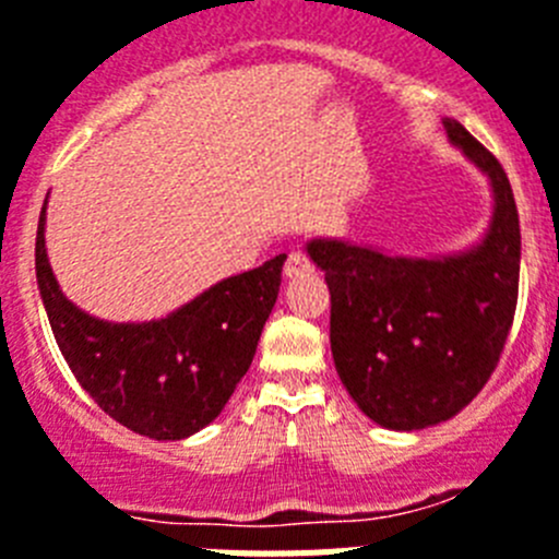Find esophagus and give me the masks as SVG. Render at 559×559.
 I'll use <instances>...</instances> for the list:
<instances>
[{
    "label": "esophagus",
    "instance_id": "obj_1",
    "mask_svg": "<svg viewBox=\"0 0 559 559\" xmlns=\"http://www.w3.org/2000/svg\"><path fill=\"white\" fill-rule=\"evenodd\" d=\"M312 270H314L312 261H309L304 252H289V255H286V264H284L286 278H304V275H309Z\"/></svg>",
    "mask_w": 559,
    "mask_h": 559
}]
</instances>
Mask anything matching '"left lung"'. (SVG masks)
I'll list each match as a JSON object with an SVG mask.
<instances>
[{
  "label": "left lung",
  "mask_w": 559,
  "mask_h": 559,
  "mask_svg": "<svg viewBox=\"0 0 559 559\" xmlns=\"http://www.w3.org/2000/svg\"><path fill=\"white\" fill-rule=\"evenodd\" d=\"M444 129L492 186L478 245L436 259L340 239L307 245L332 295L334 368L362 414L388 430H421L467 407L501 360L518 307L521 222L507 171L459 120Z\"/></svg>",
  "instance_id": "8db88e82"
}]
</instances>
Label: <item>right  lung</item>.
<instances>
[{
  "mask_svg": "<svg viewBox=\"0 0 559 559\" xmlns=\"http://www.w3.org/2000/svg\"><path fill=\"white\" fill-rule=\"evenodd\" d=\"M45 207L36 233V281L67 366L100 411L157 441L193 436L222 414L273 312L286 255L213 284L148 323H109L67 300L45 247Z\"/></svg>",
  "mask_w": 559,
  "mask_h": 559,
  "instance_id": "add662e5",
  "label": "right lung"
}]
</instances>
